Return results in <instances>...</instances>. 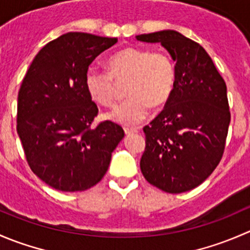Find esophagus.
<instances>
[{
	"label": "esophagus",
	"instance_id": "34e87169",
	"mask_svg": "<svg viewBox=\"0 0 250 250\" xmlns=\"http://www.w3.org/2000/svg\"><path fill=\"white\" fill-rule=\"evenodd\" d=\"M138 132H139V128H125V133L127 135L137 134Z\"/></svg>",
	"mask_w": 250,
	"mask_h": 250
}]
</instances>
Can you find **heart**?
I'll return each mask as SVG.
<instances>
[{"mask_svg": "<svg viewBox=\"0 0 250 250\" xmlns=\"http://www.w3.org/2000/svg\"><path fill=\"white\" fill-rule=\"evenodd\" d=\"M107 65L109 71L89 67L84 85L97 104L111 106L116 99L115 80H128L125 92L129 98L107 113L113 122L128 127L139 125L148 116L151 106H162L172 97L175 65L166 53L128 47L111 55Z\"/></svg>", "mask_w": 250, "mask_h": 250, "instance_id": "b5f03b06", "label": "heart"}]
</instances>
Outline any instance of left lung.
<instances>
[{"instance_id": "left-lung-1", "label": "left lung", "mask_w": 250, "mask_h": 250, "mask_svg": "<svg viewBox=\"0 0 250 250\" xmlns=\"http://www.w3.org/2000/svg\"><path fill=\"white\" fill-rule=\"evenodd\" d=\"M161 43L175 62V84L162 112L144 127V178L168 193L202 184L223 157L231 115L228 89L213 60L197 42L174 30L138 35Z\"/></svg>"}]
</instances>
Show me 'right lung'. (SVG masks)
Segmentation results:
<instances>
[{
	"label": "right lung",
	"mask_w": 250,
	"mask_h": 250,
	"mask_svg": "<svg viewBox=\"0 0 250 250\" xmlns=\"http://www.w3.org/2000/svg\"><path fill=\"white\" fill-rule=\"evenodd\" d=\"M117 39L67 32L42 48L18 93L17 132L31 170L64 192L84 191L107 172L125 137L111 121L92 128L98 106L84 85L93 60Z\"/></svg>",
	"instance_id": "1"
}]
</instances>
